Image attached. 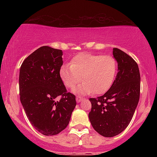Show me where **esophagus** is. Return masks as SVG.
<instances>
[{
	"label": "esophagus",
	"instance_id": "34e87169",
	"mask_svg": "<svg viewBox=\"0 0 157 157\" xmlns=\"http://www.w3.org/2000/svg\"><path fill=\"white\" fill-rule=\"evenodd\" d=\"M83 97H80V96H77V97H76V100H77V102H80L81 100H83Z\"/></svg>",
	"mask_w": 157,
	"mask_h": 157
}]
</instances>
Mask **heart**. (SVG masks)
<instances>
[{
	"label": "heart",
	"mask_w": 157,
	"mask_h": 157,
	"mask_svg": "<svg viewBox=\"0 0 157 157\" xmlns=\"http://www.w3.org/2000/svg\"><path fill=\"white\" fill-rule=\"evenodd\" d=\"M117 71V62L113 56L81 53L71 59L70 65L61 67L60 76L68 89L75 88L81 80L84 81L75 90L76 93L100 94L109 89Z\"/></svg>",
	"instance_id": "obj_1"
}]
</instances>
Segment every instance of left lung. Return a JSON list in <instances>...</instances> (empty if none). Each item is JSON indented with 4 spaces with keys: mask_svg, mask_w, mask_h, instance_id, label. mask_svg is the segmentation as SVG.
Returning a JSON list of instances; mask_svg holds the SVG:
<instances>
[{
    "mask_svg": "<svg viewBox=\"0 0 157 157\" xmlns=\"http://www.w3.org/2000/svg\"><path fill=\"white\" fill-rule=\"evenodd\" d=\"M118 72L110 89L102 96L90 98L89 117L97 133L112 137L130 123L140 100V74L134 59L117 48H113Z\"/></svg>",
    "mask_w": 157,
    "mask_h": 157,
    "instance_id": "8db88e82",
    "label": "left lung"
}]
</instances>
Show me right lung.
Returning a JSON list of instances; mask_svg holds the SVG:
<instances>
[{
    "label": "right lung",
    "instance_id": "add662e5",
    "mask_svg": "<svg viewBox=\"0 0 157 157\" xmlns=\"http://www.w3.org/2000/svg\"><path fill=\"white\" fill-rule=\"evenodd\" d=\"M63 52L49 46L37 48L26 57L19 75L20 99L34 128L53 136L67 127L76 97L68 92L60 76ZM61 97L60 101L56 100Z\"/></svg>",
    "mask_w": 157,
    "mask_h": 157
}]
</instances>
